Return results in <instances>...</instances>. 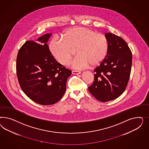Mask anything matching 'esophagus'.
Returning a JSON list of instances; mask_svg holds the SVG:
<instances>
[{
  "label": "esophagus",
  "instance_id": "1",
  "mask_svg": "<svg viewBox=\"0 0 149 149\" xmlns=\"http://www.w3.org/2000/svg\"><path fill=\"white\" fill-rule=\"evenodd\" d=\"M81 72L79 71H76V70H72V74H74V75H79L80 74Z\"/></svg>",
  "mask_w": 149,
  "mask_h": 149
}]
</instances>
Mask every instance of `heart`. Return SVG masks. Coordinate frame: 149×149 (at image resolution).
Here are the masks:
<instances>
[{"instance_id":"obj_1","label":"heart","mask_w":149,"mask_h":149,"mask_svg":"<svg viewBox=\"0 0 149 149\" xmlns=\"http://www.w3.org/2000/svg\"><path fill=\"white\" fill-rule=\"evenodd\" d=\"M64 39L54 37L49 44L51 54L58 62L68 65L75 54L72 67L84 69L91 64L95 66L105 58L108 50V40L103 34L84 27H74L64 34Z\"/></svg>"}]
</instances>
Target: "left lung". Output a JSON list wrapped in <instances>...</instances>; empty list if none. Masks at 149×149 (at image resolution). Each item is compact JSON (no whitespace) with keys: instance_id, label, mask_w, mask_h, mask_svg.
Instances as JSON below:
<instances>
[{"instance_id":"8db88e82","label":"left lung","mask_w":149,"mask_h":149,"mask_svg":"<svg viewBox=\"0 0 149 149\" xmlns=\"http://www.w3.org/2000/svg\"><path fill=\"white\" fill-rule=\"evenodd\" d=\"M108 40L107 56L94 70L93 83L88 90L95 98L106 102L118 98L126 88L131 74L132 56L126 42L111 33L105 34Z\"/></svg>"}]
</instances>
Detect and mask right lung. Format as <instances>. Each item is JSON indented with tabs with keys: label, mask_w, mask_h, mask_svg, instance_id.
Masks as SVG:
<instances>
[{
	"label": "right lung",
	"mask_w": 149,
	"mask_h": 149,
	"mask_svg": "<svg viewBox=\"0 0 149 149\" xmlns=\"http://www.w3.org/2000/svg\"><path fill=\"white\" fill-rule=\"evenodd\" d=\"M51 33L26 41L18 51L16 73L21 89L38 104H55L66 90L72 71L57 62L47 42Z\"/></svg>",
	"instance_id": "obj_1"
}]
</instances>
